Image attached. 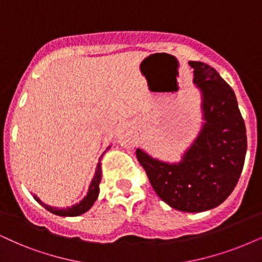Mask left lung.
<instances>
[{
    "instance_id": "1",
    "label": "left lung",
    "mask_w": 262,
    "mask_h": 262,
    "mask_svg": "<svg viewBox=\"0 0 262 262\" xmlns=\"http://www.w3.org/2000/svg\"><path fill=\"white\" fill-rule=\"evenodd\" d=\"M188 64L202 93L201 133L179 163L158 161L140 148L137 157L162 201L177 210L200 213L232 193L246 160L247 134L232 88L211 66Z\"/></svg>"
}]
</instances>
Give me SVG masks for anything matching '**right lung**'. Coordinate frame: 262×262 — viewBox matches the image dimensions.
Instances as JSON below:
<instances>
[{"label": "right lung", "mask_w": 262, "mask_h": 262, "mask_svg": "<svg viewBox=\"0 0 262 262\" xmlns=\"http://www.w3.org/2000/svg\"><path fill=\"white\" fill-rule=\"evenodd\" d=\"M108 148L110 147H107V150ZM100 181H101V163L99 162L97 165V169H95L94 178H93L91 186H89L87 196H85L83 200L79 202V203L72 205V207L64 208V209H58V208L49 207V205L42 203L37 196H34V198L38 202L39 204H42L46 209L49 210L53 214L59 215V216H78V215L83 214L87 210L91 209L92 205L94 204L95 201H97L98 194H99V184H100Z\"/></svg>", "instance_id": "add662e5"}]
</instances>
